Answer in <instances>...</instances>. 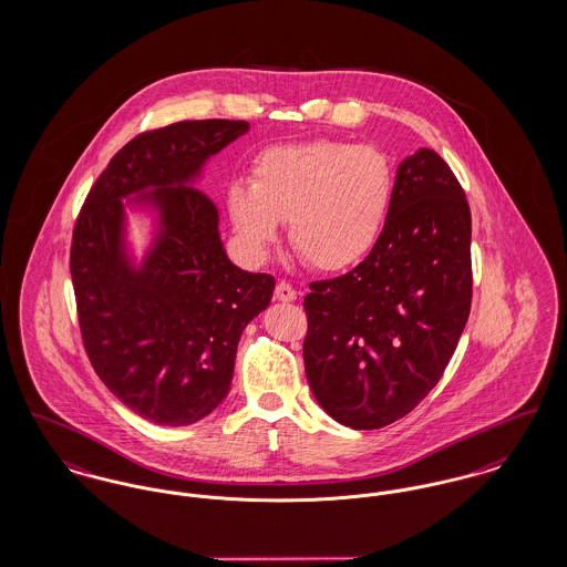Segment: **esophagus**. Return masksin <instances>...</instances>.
I'll use <instances>...</instances> for the list:
<instances>
[{"label":"esophagus","mask_w":567,"mask_h":567,"mask_svg":"<svg viewBox=\"0 0 567 567\" xmlns=\"http://www.w3.org/2000/svg\"><path fill=\"white\" fill-rule=\"evenodd\" d=\"M275 298L281 300V302H292L297 298V290L288 281H279L275 286Z\"/></svg>","instance_id":"obj_1"}]
</instances>
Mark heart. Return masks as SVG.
I'll use <instances>...</instances> for the list:
<instances>
[{
    "mask_svg": "<svg viewBox=\"0 0 567 567\" xmlns=\"http://www.w3.org/2000/svg\"><path fill=\"white\" fill-rule=\"evenodd\" d=\"M392 192L384 151L322 138L262 151L251 183L226 189V209L251 258L265 260L288 221L292 247L313 269L341 272L378 245Z\"/></svg>",
    "mask_w": 567,
    "mask_h": 567,
    "instance_id": "obj_1",
    "label": "heart"
}]
</instances>
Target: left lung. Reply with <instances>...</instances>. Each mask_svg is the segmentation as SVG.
<instances>
[{"label": "left lung", "mask_w": 567, "mask_h": 567, "mask_svg": "<svg viewBox=\"0 0 567 567\" xmlns=\"http://www.w3.org/2000/svg\"><path fill=\"white\" fill-rule=\"evenodd\" d=\"M472 213L433 150L396 168L384 233L341 277L305 297L307 382L328 416L382 429L444 375L472 307Z\"/></svg>", "instance_id": "1"}]
</instances>
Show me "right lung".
<instances>
[{
  "label": "right lung",
  "mask_w": 567,
  "mask_h": 567,
  "mask_svg": "<svg viewBox=\"0 0 567 567\" xmlns=\"http://www.w3.org/2000/svg\"><path fill=\"white\" fill-rule=\"evenodd\" d=\"M247 130V121L203 120L138 134L76 217L70 272L85 352L104 386L155 424H194L224 401L240 332L275 290L272 275L228 260L217 207L189 185ZM123 197L158 213L138 268L124 245Z\"/></svg>",
  "instance_id": "obj_1"
}]
</instances>
